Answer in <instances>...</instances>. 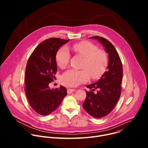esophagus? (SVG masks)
Masks as SVG:
<instances>
[{"instance_id":"1","label":"esophagus","mask_w":148,"mask_h":148,"mask_svg":"<svg viewBox=\"0 0 148 148\" xmlns=\"http://www.w3.org/2000/svg\"><path fill=\"white\" fill-rule=\"evenodd\" d=\"M75 90H76L75 88H68V89H67V92H68L69 94H70V93H71V92H74Z\"/></svg>"}]
</instances>
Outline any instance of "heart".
<instances>
[{
	"label": "heart",
	"instance_id": "obj_1",
	"mask_svg": "<svg viewBox=\"0 0 148 148\" xmlns=\"http://www.w3.org/2000/svg\"><path fill=\"white\" fill-rule=\"evenodd\" d=\"M75 55L83 57L80 70L70 69L64 73L61 77V82L68 87H74L88 81L90 77L92 79L99 78L106 70L108 56L105 51L91 42L82 41L68 47ZM70 54L65 47L61 48L56 54V62L61 69L66 68L69 64Z\"/></svg>",
	"mask_w": 148,
	"mask_h": 148
}]
</instances>
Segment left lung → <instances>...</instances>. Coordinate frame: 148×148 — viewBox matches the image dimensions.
<instances>
[{"label": "left lung", "mask_w": 148, "mask_h": 148, "mask_svg": "<svg viewBox=\"0 0 148 148\" xmlns=\"http://www.w3.org/2000/svg\"><path fill=\"white\" fill-rule=\"evenodd\" d=\"M90 38L98 40L108 53L107 71L97 82L87 86L91 91H86L87 97L82 104L84 110L90 115L100 118L113 110L120 98L123 69L119 54L112 43L102 37ZM95 90L96 93L94 92Z\"/></svg>", "instance_id": "left-lung-1"}]
</instances>
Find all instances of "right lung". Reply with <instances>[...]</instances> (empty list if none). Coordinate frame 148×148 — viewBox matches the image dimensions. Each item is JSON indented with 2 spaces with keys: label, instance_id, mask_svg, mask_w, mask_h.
I'll return each mask as SVG.
<instances>
[{
  "label": "right lung",
  "instance_id": "add662e5",
  "mask_svg": "<svg viewBox=\"0 0 148 148\" xmlns=\"http://www.w3.org/2000/svg\"><path fill=\"white\" fill-rule=\"evenodd\" d=\"M69 41L60 38L47 39L36 47L27 61L25 93L31 107L40 115H47L53 112L67 94L63 86L51 90L49 84L56 78L57 71L56 54Z\"/></svg>",
  "mask_w": 148,
  "mask_h": 148
}]
</instances>
